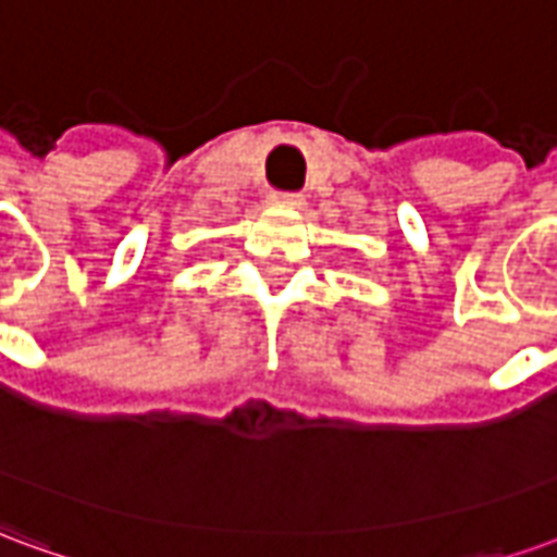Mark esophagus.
Instances as JSON below:
<instances>
[{
    "instance_id": "esophagus-1",
    "label": "esophagus",
    "mask_w": 557,
    "mask_h": 557,
    "mask_svg": "<svg viewBox=\"0 0 557 557\" xmlns=\"http://www.w3.org/2000/svg\"><path fill=\"white\" fill-rule=\"evenodd\" d=\"M271 202H283V206H304V196L301 194H280V190H274V194L268 196Z\"/></svg>"
}]
</instances>
